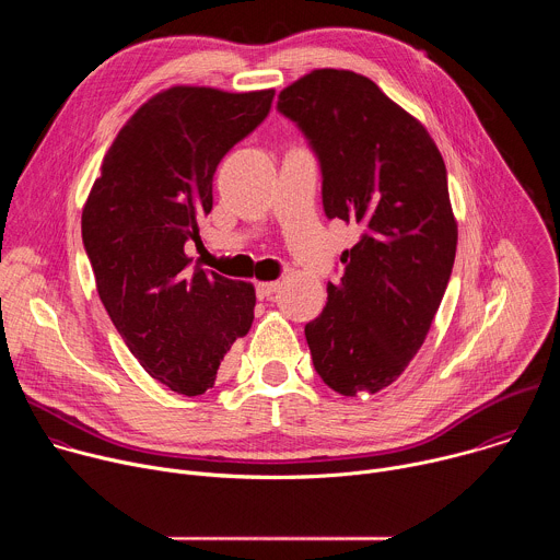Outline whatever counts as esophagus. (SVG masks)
<instances>
[{
    "label": "esophagus",
    "instance_id": "34e87169",
    "mask_svg": "<svg viewBox=\"0 0 560 560\" xmlns=\"http://www.w3.org/2000/svg\"><path fill=\"white\" fill-rule=\"evenodd\" d=\"M279 285H281L279 281H261V283H257V296L268 299L279 290Z\"/></svg>",
    "mask_w": 560,
    "mask_h": 560
}]
</instances>
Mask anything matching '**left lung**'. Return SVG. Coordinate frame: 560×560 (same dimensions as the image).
<instances>
[{"label": "left lung", "mask_w": 560, "mask_h": 560, "mask_svg": "<svg viewBox=\"0 0 560 560\" xmlns=\"http://www.w3.org/2000/svg\"><path fill=\"white\" fill-rule=\"evenodd\" d=\"M277 108L318 159L326 217L361 228L305 326L314 370L343 396L374 394L423 346L452 275L458 230L443 156L419 119L352 70H312Z\"/></svg>", "instance_id": "1"}]
</instances>
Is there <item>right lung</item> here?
Returning <instances> with one entry per match:
<instances>
[{
    "instance_id": "obj_1",
    "label": "right lung",
    "mask_w": 560,
    "mask_h": 560,
    "mask_svg": "<svg viewBox=\"0 0 560 560\" xmlns=\"http://www.w3.org/2000/svg\"><path fill=\"white\" fill-rule=\"evenodd\" d=\"M275 91L173 86L150 97L108 148L82 212L100 299L141 368L173 392L214 385L255 318V288L199 266L197 221L212 210L225 152L270 113Z\"/></svg>"
}]
</instances>
